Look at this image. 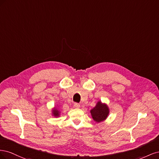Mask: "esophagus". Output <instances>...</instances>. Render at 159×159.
I'll return each instance as SVG.
<instances>
[{
    "label": "esophagus",
    "mask_w": 159,
    "mask_h": 159,
    "mask_svg": "<svg viewBox=\"0 0 159 159\" xmlns=\"http://www.w3.org/2000/svg\"><path fill=\"white\" fill-rule=\"evenodd\" d=\"M74 108H80V105L78 103H75L74 104Z\"/></svg>",
    "instance_id": "esophagus-1"
}]
</instances>
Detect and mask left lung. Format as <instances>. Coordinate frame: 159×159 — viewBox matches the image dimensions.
<instances>
[{
    "mask_svg": "<svg viewBox=\"0 0 159 159\" xmlns=\"http://www.w3.org/2000/svg\"><path fill=\"white\" fill-rule=\"evenodd\" d=\"M90 112L91 116L95 121L101 122L107 118L109 114V109L106 105L99 102L96 106L91 110Z\"/></svg>",
    "mask_w": 159,
    "mask_h": 159,
    "instance_id": "8db88e82",
    "label": "left lung"
}]
</instances>
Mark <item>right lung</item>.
I'll return each instance as SVG.
<instances>
[{"label": "right lung", "mask_w": 159, "mask_h": 159, "mask_svg": "<svg viewBox=\"0 0 159 159\" xmlns=\"http://www.w3.org/2000/svg\"><path fill=\"white\" fill-rule=\"evenodd\" d=\"M53 114H54V116L57 117V116H58V115H59V111L57 109H54V110H53Z\"/></svg>", "instance_id": "obj_1"}]
</instances>
